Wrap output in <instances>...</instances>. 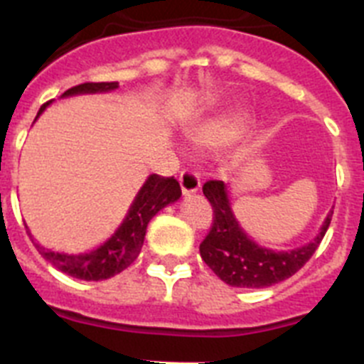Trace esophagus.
<instances>
[{"label":"esophagus","mask_w":364,"mask_h":364,"mask_svg":"<svg viewBox=\"0 0 364 364\" xmlns=\"http://www.w3.org/2000/svg\"><path fill=\"white\" fill-rule=\"evenodd\" d=\"M179 185H181L183 196L196 194L201 186V181H199V176L196 172H190V170H183L181 176H179Z\"/></svg>","instance_id":"esophagus-1"}]
</instances>
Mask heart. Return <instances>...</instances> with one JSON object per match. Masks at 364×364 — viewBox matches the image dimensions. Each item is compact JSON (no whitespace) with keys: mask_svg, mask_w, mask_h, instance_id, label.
<instances>
[{"mask_svg":"<svg viewBox=\"0 0 364 364\" xmlns=\"http://www.w3.org/2000/svg\"><path fill=\"white\" fill-rule=\"evenodd\" d=\"M245 125H247V117L243 114H225V116L208 117L198 125L190 127L188 136L199 149H223L241 136Z\"/></svg>","mask_w":364,"mask_h":364,"instance_id":"1","label":"heart"}]
</instances>
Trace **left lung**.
<instances>
[{
	"label": "left lung",
	"instance_id": "1",
	"mask_svg": "<svg viewBox=\"0 0 364 364\" xmlns=\"http://www.w3.org/2000/svg\"><path fill=\"white\" fill-rule=\"evenodd\" d=\"M203 194L214 208V223L205 241L199 245V252L219 279L237 288H267L294 276L317 250L333 214L332 210L328 212L310 243L292 250H272L255 243L239 225L232 210L228 185L206 181Z\"/></svg>",
	"mask_w": 364,
	"mask_h": 364
}]
</instances>
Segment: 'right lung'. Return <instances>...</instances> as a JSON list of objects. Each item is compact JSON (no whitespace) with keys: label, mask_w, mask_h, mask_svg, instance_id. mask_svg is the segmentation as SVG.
<instances>
[{"label":"right lung","mask_w":364,"mask_h":364,"mask_svg":"<svg viewBox=\"0 0 364 364\" xmlns=\"http://www.w3.org/2000/svg\"><path fill=\"white\" fill-rule=\"evenodd\" d=\"M119 87L117 81H103V83H83L77 87L68 88L67 92L61 94V97L80 96V94H105L112 92ZM52 101L45 103L39 109L34 123L38 117L47 110ZM181 198V188L174 178H161L158 174H150L139 192L134 198L125 219L121 221L112 235L107 241L96 247L90 252H81V254H65V252H54L50 248H45L39 245L31 234L36 248L45 259L67 276L76 277L83 281H103L116 276L119 272L134 263L139 252H141L143 241H145L146 227L150 219L163 210L165 206L172 205Z\"/></svg>","instance_id":"1"}]
</instances>
